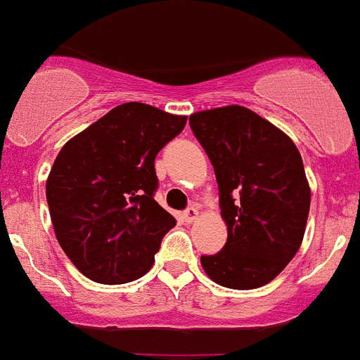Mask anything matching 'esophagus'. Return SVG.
Here are the masks:
<instances>
[{
    "label": "esophagus",
    "mask_w": 360,
    "mask_h": 360,
    "mask_svg": "<svg viewBox=\"0 0 360 360\" xmlns=\"http://www.w3.org/2000/svg\"><path fill=\"white\" fill-rule=\"evenodd\" d=\"M198 219V210L197 208H188L184 212V221L186 223H195Z\"/></svg>",
    "instance_id": "34e87169"
}]
</instances>
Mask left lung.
I'll return each mask as SVG.
<instances>
[{"mask_svg": "<svg viewBox=\"0 0 360 360\" xmlns=\"http://www.w3.org/2000/svg\"><path fill=\"white\" fill-rule=\"evenodd\" d=\"M219 186L229 238L223 251L200 257L214 283L252 290L271 283L301 247L310 188L294 141L243 105L189 117Z\"/></svg>", "mask_w": 360, "mask_h": 360, "instance_id": "left-lung-1", "label": "left lung"}]
</instances>
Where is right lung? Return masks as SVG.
I'll return each instance as SVG.
<instances>
[{
	"mask_svg": "<svg viewBox=\"0 0 360 360\" xmlns=\"http://www.w3.org/2000/svg\"><path fill=\"white\" fill-rule=\"evenodd\" d=\"M186 120L148 103H122L57 154L46 180L53 232L72 264L94 283L143 277L176 225L154 200V160Z\"/></svg>",
	"mask_w": 360,
	"mask_h": 360,
	"instance_id": "1",
	"label": "right lung"
}]
</instances>
